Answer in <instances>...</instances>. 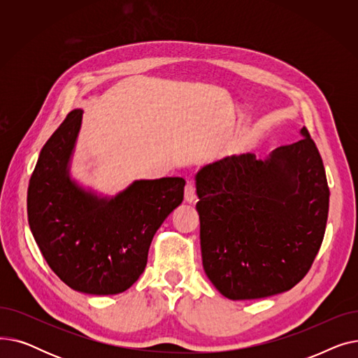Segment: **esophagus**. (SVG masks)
Wrapping results in <instances>:
<instances>
[{"mask_svg":"<svg viewBox=\"0 0 358 358\" xmlns=\"http://www.w3.org/2000/svg\"><path fill=\"white\" fill-rule=\"evenodd\" d=\"M184 199H185V201H189V203H194V201H196L197 194H196V187H194V184L187 182L185 189H184Z\"/></svg>","mask_w":358,"mask_h":358,"instance_id":"1","label":"esophagus"}]
</instances>
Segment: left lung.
I'll use <instances>...</instances> for the list:
<instances>
[{
  "label": "left lung",
  "mask_w": 358,
  "mask_h": 358,
  "mask_svg": "<svg viewBox=\"0 0 358 358\" xmlns=\"http://www.w3.org/2000/svg\"><path fill=\"white\" fill-rule=\"evenodd\" d=\"M302 139L267 159L227 157L196 176L204 273L228 299L290 290L310 270L324 241L329 189L306 127Z\"/></svg>",
  "instance_id": "left-lung-1"
}]
</instances>
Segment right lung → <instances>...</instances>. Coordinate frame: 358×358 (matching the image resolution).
Segmentation results:
<instances>
[{
    "label": "right lung",
    "mask_w": 358,
    "mask_h": 358,
    "mask_svg": "<svg viewBox=\"0 0 358 358\" xmlns=\"http://www.w3.org/2000/svg\"><path fill=\"white\" fill-rule=\"evenodd\" d=\"M81 120L83 110H72L42 148L29 182V224L43 258L66 286L117 294L143 273L150 242L181 204L185 181L138 180L115 197L87 192L69 176Z\"/></svg>",
    "instance_id": "1"
}]
</instances>
